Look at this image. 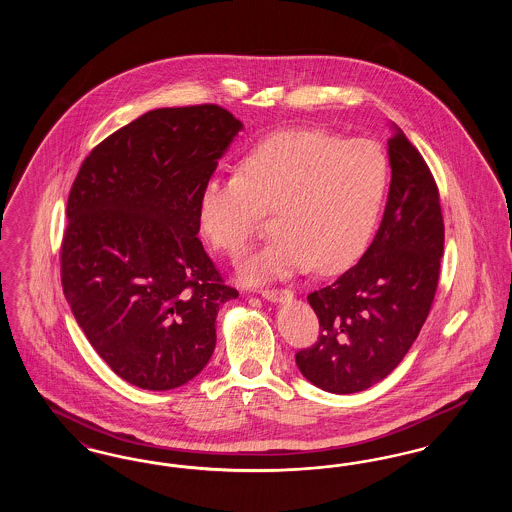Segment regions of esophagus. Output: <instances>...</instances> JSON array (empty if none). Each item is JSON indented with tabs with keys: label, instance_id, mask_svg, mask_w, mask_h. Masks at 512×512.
<instances>
[{
	"label": "esophagus",
	"instance_id": "34e87169",
	"mask_svg": "<svg viewBox=\"0 0 512 512\" xmlns=\"http://www.w3.org/2000/svg\"><path fill=\"white\" fill-rule=\"evenodd\" d=\"M261 295L272 301V303H286V301H292L293 293L290 290H263Z\"/></svg>",
	"mask_w": 512,
	"mask_h": 512
}]
</instances>
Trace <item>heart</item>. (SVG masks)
Wrapping results in <instances>:
<instances>
[{
  "mask_svg": "<svg viewBox=\"0 0 512 512\" xmlns=\"http://www.w3.org/2000/svg\"><path fill=\"white\" fill-rule=\"evenodd\" d=\"M390 186V163L372 140L288 130L249 147L236 174L211 176L197 197V224L220 253L238 259L265 211L276 238L242 268L247 284L320 267L340 274L372 242Z\"/></svg>",
  "mask_w": 512,
  "mask_h": 512,
  "instance_id": "obj_1",
  "label": "heart"
}]
</instances>
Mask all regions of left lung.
Listing matches in <instances>:
<instances>
[{
	"instance_id": "8db88e82",
	"label": "left lung",
	"mask_w": 512,
	"mask_h": 512,
	"mask_svg": "<svg viewBox=\"0 0 512 512\" xmlns=\"http://www.w3.org/2000/svg\"><path fill=\"white\" fill-rule=\"evenodd\" d=\"M391 182L380 228L355 267L313 292L320 338L295 355L320 390L357 393L382 382L403 361L438 288L443 219L428 165L391 122Z\"/></svg>"
}]
</instances>
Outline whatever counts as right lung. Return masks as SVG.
I'll return each mask as SVG.
<instances>
[{"label": "right lung", "mask_w": 512, "mask_h": 512, "mask_svg": "<svg viewBox=\"0 0 512 512\" xmlns=\"http://www.w3.org/2000/svg\"><path fill=\"white\" fill-rule=\"evenodd\" d=\"M242 130L219 105L153 109L103 140L74 180L63 292L99 357L136 388L195 378L220 307L238 297L197 238V197Z\"/></svg>", "instance_id": "right-lung-1"}]
</instances>
